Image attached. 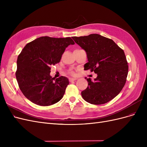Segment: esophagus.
<instances>
[{"label": "esophagus", "mask_w": 147, "mask_h": 147, "mask_svg": "<svg viewBox=\"0 0 147 147\" xmlns=\"http://www.w3.org/2000/svg\"><path fill=\"white\" fill-rule=\"evenodd\" d=\"M75 80H76V78H69V82H72L75 81Z\"/></svg>", "instance_id": "34e87169"}]
</instances>
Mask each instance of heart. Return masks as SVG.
Segmentation results:
<instances>
[{
    "label": "heart",
    "instance_id": "obj_1",
    "mask_svg": "<svg viewBox=\"0 0 147 147\" xmlns=\"http://www.w3.org/2000/svg\"><path fill=\"white\" fill-rule=\"evenodd\" d=\"M71 75H75V73L74 72V71H70V72H69Z\"/></svg>",
    "mask_w": 147,
    "mask_h": 147
}]
</instances>
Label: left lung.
Masks as SVG:
<instances>
[{"label":"left lung","mask_w":147,"mask_h":147,"mask_svg":"<svg viewBox=\"0 0 147 147\" xmlns=\"http://www.w3.org/2000/svg\"><path fill=\"white\" fill-rule=\"evenodd\" d=\"M72 38L86 52L88 62L84 69H90L97 75L94 81L87 78L88 87L82 92L83 99L94 105L104 104L113 99L126 82L128 65L124 51L112 39L99 34Z\"/></svg>","instance_id":"8db88e82"}]
</instances>
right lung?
Segmentation results:
<instances>
[{
  "label": "right lung",
  "mask_w": 147,
  "mask_h": 147,
  "mask_svg": "<svg viewBox=\"0 0 147 147\" xmlns=\"http://www.w3.org/2000/svg\"><path fill=\"white\" fill-rule=\"evenodd\" d=\"M75 42L70 37H41L28 43L18 57L16 78L21 92L34 104L48 106L59 102L69 84L61 76H50L51 66L59 63L65 48Z\"/></svg>",
  "instance_id": "right-lung-1"
}]
</instances>
